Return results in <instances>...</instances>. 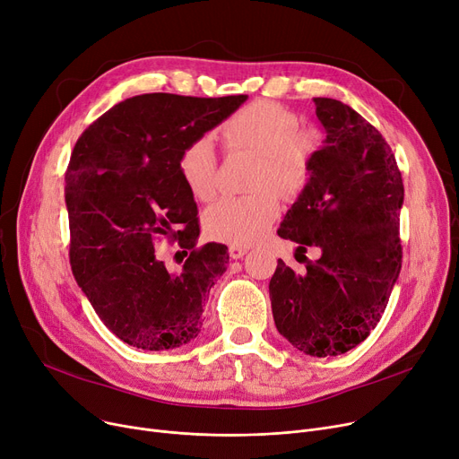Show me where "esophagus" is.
<instances>
[{
    "label": "esophagus",
    "mask_w": 459,
    "mask_h": 459,
    "mask_svg": "<svg viewBox=\"0 0 459 459\" xmlns=\"http://www.w3.org/2000/svg\"><path fill=\"white\" fill-rule=\"evenodd\" d=\"M229 255H230V258L238 260V258H242L244 255H247V247H238V246H230V247H229Z\"/></svg>",
    "instance_id": "obj_1"
}]
</instances>
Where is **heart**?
Instances as JSON below:
<instances>
[{
	"mask_svg": "<svg viewBox=\"0 0 459 459\" xmlns=\"http://www.w3.org/2000/svg\"><path fill=\"white\" fill-rule=\"evenodd\" d=\"M294 111L255 100L236 111L221 128L229 154L256 156L249 195L221 197L206 208L203 227L208 238L230 246H251L268 232L281 210L279 188L294 199L308 187L324 139L315 128H298ZM178 173L197 201H210L217 187V156L208 137L191 141L178 158ZM278 188L275 190L273 186Z\"/></svg>",
	"mask_w": 459,
	"mask_h": 459,
	"instance_id": "b5f03b06",
	"label": "heart"
}]
</instances>
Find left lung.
<instances>
[{"mask_svg": "<svg viewBox=\"0 0 459 459\" xmlns=\"http://www.w3.org/2000/svg\"><path fill=\"white\" fill-rule=\"evenodd\" d=\"M325 130L308 187L277 234L315 247L303 275L282 260L270 281L277 331L312 357L341 355L363 342L389 303L402 268L398 238L403 182L383 135L350 106L315 99Z\"/></svg>", "mask_w": 459, "mask_h": 459, "instance_id": "left-lung-1", "label": "left lung"}]
</instances>
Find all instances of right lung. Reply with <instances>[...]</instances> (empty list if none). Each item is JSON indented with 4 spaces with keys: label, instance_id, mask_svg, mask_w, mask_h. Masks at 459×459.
Here are the masks:
<instances>
[{
    "label": "right lung",
    "instance_id": "obj_1",
    "mask_svg": "<svg viewBox=\"0 0 459 459\" xmlns=\"http://www.w3.org/2000/svg\"><path fill=\"white\" fill-rule=\"evenodd\" d=\"M246 100L132 96L96 118L72 151L65 175L72 273L104 325L134 348H180L201 331L203 305L229 253L221 244L195 247L197 204L178 158ZM161 237L190 253L180 273L157 258Z\"/></svg>",
    "mask_w": 459,
    "mask_h": 459
}]
</instances>
